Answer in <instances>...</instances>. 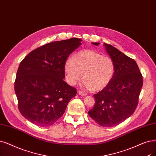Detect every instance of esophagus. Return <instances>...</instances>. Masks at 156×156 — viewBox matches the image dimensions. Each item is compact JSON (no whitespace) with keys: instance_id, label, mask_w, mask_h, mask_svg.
I'll use <instances>...</instances> for the list:
<instances>
[{"instance_id":"1","label":"esophagus","mask_w":156,"mask_h":156,"mask_svg":"<svg viewBox=\"0 0 156 156\" xmlns=\"http://www.w3.org/2000/svg\"><path fill=\"white\" fill-rule=\"evenodd\" d=\"M78 94L80 95V96H87V94L83 92H82V91H78Z\"/></svg>"}]
</instances>
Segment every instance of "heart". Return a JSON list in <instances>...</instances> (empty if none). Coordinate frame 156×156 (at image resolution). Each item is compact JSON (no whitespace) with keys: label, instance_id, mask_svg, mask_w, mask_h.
<instances>
[{"label":"heart","instance_id":"1","mask_svg":"<svg viewBox=\"0 0 156 156\" xmlns=\"http://www.w3.org/2000/svg\"><path fill=\"white\" fill-rule=\"evenodd\" d=\"M115 72V65L112 58L92 50L76 53L74 58L65 63L66 80L70 85H75L83 78V85L87 89L101 90L112 82Z\"/></svg>","mask_w":156,"mask_h":156}]
</instances>
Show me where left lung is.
<instances>
[{
    "mask_svg": "<svg viewBox=\"0 0 156 156\" xmlns=\"http://www.w3.org/2000/svg\"><path fill=\"white\" fill-rule=\"evenodd\" d=\"M98 46L99 43H92ZM107 53L115 65L112 82L94 94L95 105L89 116L103 127H113L122 122L134 112L143 86V76L135 60L109 44Z\"/></svg>",
    "mask_w": 156,
    "mask_h": 156,
    "instance_id": "left-lung-1",
    "label": "left lung"
}]
</instances>
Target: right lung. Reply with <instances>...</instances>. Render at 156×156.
<instances>
[{
  "instance_id": "add662e5",
  "label": "right lung",
  "mask_w": 156,
  "mask_h": 156,
  "mask_svg": "<svg viewBox=\"0 0 156 156\" xmlns=\"http://www.w3.org/2000/svg\"><path fill=\"white\" fill-rule=\"evenodd\" d=\"M79 38L57 41L30 52L20 62L15 82L19 111L40 127L53 125L64 113L76 89L67 83L65 63L81 43Z\"/></svg>"
}]
</instances>
